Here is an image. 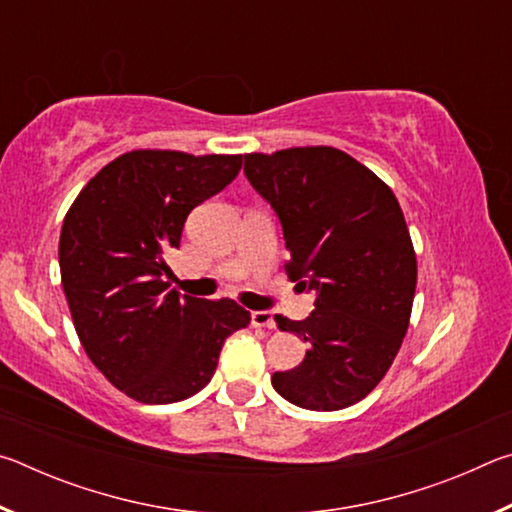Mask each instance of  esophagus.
Instances as JSON below:
<instances>
[{"instance_id": "esophagus-1", "label": "esophagus", "mask_w": 512, "mask_h": 512, "mask_svg": "<svg viewBox=\"0 0 512 512\" xmlns=\"http://www.w3.org/2000/svg\"><path fill=\"white\" fill-rule=\"evenodd\" d=\"M250 323H253L255 327L275 329V318L271 311H253V314H250Z\"/></svg>"}]
</instances>
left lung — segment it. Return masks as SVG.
Wrapping results in <instances>:
<instances>
[{"label": "left lung", "instance_id": "1", "mask_svg": "<svg viewBox=\"0 0 512 512\" xmlns=\"http://www.w3.org/2000/svg\"><path fill=\"white\" fill-rule=\"evenodd\" d=\"M244 158L250 185L282 223L284 268L300 291L316 293L305 320L275 316L309 350L271 384L300 409L357 404L384 379L409 329L418 262L402 207L384 180L332 146Z\"/></svg>", "mask_w": 512, "mask_h": 512}]
</instances>
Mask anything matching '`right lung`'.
Listing matches in <instances>:
<instances>
[{"label":"right lung","instance_id":"obj_1","mask_svg":"<svg viewBox=\"0 0 512 512\" xmlns=\"http://www.w3.org/2000/svg\"><path fill=\"white\" fill-rule=\"evenodd\" d=\"M241 155L140 149L106 164L65 214L58 262L83 350L142 404L192 397L223 341L250 323L235 300L169 289L167 253L187 214L237 178Z\"/></svg>","mask_w":512,"mask_h":512}]
</instances>
